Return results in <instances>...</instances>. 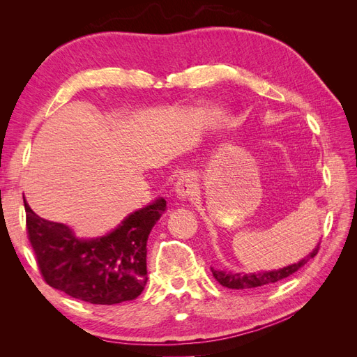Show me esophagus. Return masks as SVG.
Returning a JSON list of instances; mask_svg holds the SVG:
<instances>
[{
	"instance_id": "obj_1",
	"label": "esophagus",
	"mask_w": 357,
	"mask_h": 357,
	"mask_svg": "<svg viewBox=\"0 0 357 357\" xmlns=\"http://www.w3.org/2000/svg\"><path fill=\"white\" fill-rule=\"evenodd\" d=\"M176 195L178 199H193L198 197V183L197 177L192 172H185L181 174L176 183Z\"/></svg>"
}]
</instances>
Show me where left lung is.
Here are the masks:
<instances>
[{
	"instance_id": "1",
	"label": "left lung",
	"mask_w": 357,
	"mask_h": 357,
	"mask_svg": "<svg viewBox=\"0 0 357 357\" xmlns=\"http://www.w3.org/2000/svg\"><path fill=\"white\" fill-rule=\"evenodd\" d=\"M317 252H319V245L298 264H291L284 268L274 269V271L250 273V274L235 273L234 274V273H226V271H220V269L211 268V273H213V277L218 280L222 286L228 287V289H253V287H259V286L277 283V282H280V280H283L294 273H296L298 269L304 266L311 257H314L317 255Z\"/></svg>"
}]
</instances>
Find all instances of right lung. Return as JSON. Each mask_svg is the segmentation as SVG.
<instances>
[{"label": "right lung", "instance_id": "add662e5", "mask_svg": "<svg viewBox=\"0 0 357 357\" xmlns=\"http://www.w3.org/2000/svg\"><path fill=\"white\" fill-rule=\"evenodd\" d=\"M24 204L28 240L50 287L95 305L121 304L142 295L147 283V238L167 208L164 198L92 240H80L67 225L40 218L25 198Z\"/></svg>", "mask_w": 357, "mask_h": 357}]
</instances>
